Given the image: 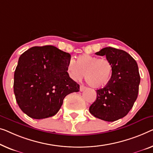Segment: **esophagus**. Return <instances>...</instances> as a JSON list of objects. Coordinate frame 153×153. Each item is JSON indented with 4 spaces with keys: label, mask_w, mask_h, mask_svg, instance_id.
<instances>
[{
    "label": "esophagus",
    "mask_w": 153,
    "mask_h": 153,
    "mask_svg": "<svg viewBox=\"0 0 153 153\" xmlns=\"http://www.w3.org/2000/svg\"><path fill=\"white\" fill-rule=\"evenodd\" d=\"M86 88V86H84V85H80V87H79V91H84Z\"/></svg>",
    "instance_id": "1"
}]
</instances>
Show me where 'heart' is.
Masks as SVG:
<instances>
[{
	"label": "heart",
	"instance_id": "obj_1",
	"mask_svg": "<svg viewBox=\"0 0 153 153\" xmlns=\"http://www.w3.org/2000/svg\"><path fill=\"white\" fill-rule=\"evenodd\" d=\"M67 70L74 80H79L85 74L86 83L91 87L99 88L110 82L113 69L112 64L107 59L84 54L77 57L76 63L70 62Z\"/></svg>",
	"mask_w": 153,
	"mask_h": 153
}]
</instances>
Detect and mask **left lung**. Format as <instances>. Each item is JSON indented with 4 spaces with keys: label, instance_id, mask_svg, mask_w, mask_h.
I'll use <instances>...</instances> for the list:
<instances>
[{
    "label": "left lung",
    "instance_id": "8db88e82",
    "mask_svg": "<svg viewBox=\"0 0 153 153\" xmlns=\"http://www.w3.org/2000/svg\"><path fill=\"white\" fill-rule=\"evenodd\" d=\"M95 54L105 56L113 70L110 82L96 91L97 98L89 111L100 120L114 122L126 116L137 100L140 83L138 66L131 55L115 48H103Z\"/></svg>",
    "mask_w": 153,
    "mask_h": 153
}]
</instances>
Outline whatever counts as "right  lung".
Instances as JSON below:
<instances>
[{"mask_svg": "<svg viewBox=\"0 0 153 153\" xmlns=\"http://www.w3.org/2000/svg\"><path fill=\"white\" fill-rule=\"evenodd\" d=\"M70 60L69 53L51 45L31 47L20 56L13 92L22 112L36 120L52 117L67 95L78 92L67 73Z\"/></svg>", "mask_w": 153, "mask_h": 153, "instance_id": "1", "label": "right lung"}]
</instances>
